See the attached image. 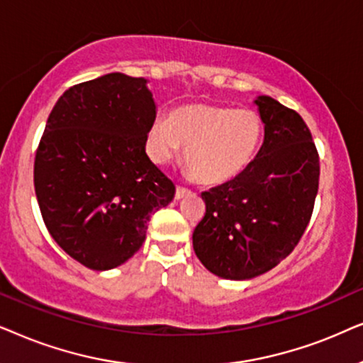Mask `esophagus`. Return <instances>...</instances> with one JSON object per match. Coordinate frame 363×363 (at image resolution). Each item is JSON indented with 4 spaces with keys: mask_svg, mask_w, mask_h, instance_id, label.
<instances>
[{
    "mask_svg": "<svg viewBox=\"0 0 363 363\" xmlns=\"http://www.w3.org/2000/svg\"><path fill=\"white\" fill-rule=\"evenodd\" d=\"M189 194H191V191L186 189V187H182V186L176 187V199H182V197H187Z\"/></svg>",
    "mask_w": 363,
    "mask_h": 363,
    "instance_id": "esophagus-1",
    "label": "esophagus"
}]
</instances>
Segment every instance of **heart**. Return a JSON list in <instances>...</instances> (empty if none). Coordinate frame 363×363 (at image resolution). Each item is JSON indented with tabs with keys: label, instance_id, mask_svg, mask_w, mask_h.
<instances>
[{
	"label": "heart",
	"instance_id": "b5f03b06",
	"mask_svg": "<svg viewBox=\"0 0 363 363\" xmlns=\"http://www.w3.org/2000/svg\"><path fill=\"white\" fill-rule=\"evenodd\" d=\"M264 124L252 109L187 104L159 119L147 133V152L166 166L181 156L202 184H222L238 177L254 161Z\"/></svg>",
	"mask_w": 363,
	"mask_h": 363
}]
</instances>
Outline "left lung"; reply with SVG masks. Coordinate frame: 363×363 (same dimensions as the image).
Instances as JSON below:
<instances>
[{
  "instance_id": "obj_1",
  "label": "left lung",
  "mask_w": 363,
  "mask_h": 363,
  "mask_svg": "<svg viewBox=\"0 0 363 363\" xmlns=\"http://www.w3.org/2000/svg\"><path fill=\"white\" fill-rule=\"evenodd\" d=\"M264 123L257 156L238 177L202 192L192 234L204 267L222 279L257 277L286 259L306 232L320 164L307 124L270 96L255 99Z\"/></svg>"
}]
</instances>
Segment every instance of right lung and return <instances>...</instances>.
Returning a JSON list of instances; mask_svg holds the SVG:
<instances>
[{
    "instance_id": "add662e5",
    "label": "right lung",
    "mask_w": 363,
    "mask_h": 363,
    "mask_svg": "<svg viewBox=\"0 0 363 363\" xmlns=\"http://www.w3.org/2000/svg\"><path fill=\"white\" fill-rule=\"evenodd\" d=\"M144 77L111 72L57 99L36 149L35 191L46 229L93 270L131 259L151 214L176 186L146 154L156 103Z\"/></svg>"
}]
</instances>
